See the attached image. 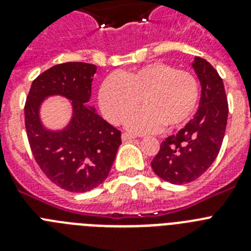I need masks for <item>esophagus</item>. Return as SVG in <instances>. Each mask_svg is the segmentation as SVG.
Instances as JSON below:
<instances>
[{
	"label": "esophagus",
	"mask_w": 251,
	"mask_h": 251,
	"mask_svg": "<svg viewBox=\"0 0 251 251\" xmlns=\"http://www.w3.org/2000/svg\"><path fill=\"white\" fill-rule=\"evenodd\" d=\"M134 138H136V136H134V134H130V133H123V134H122V139H123L124 142L130 141V139Z\"/></svg>",
	"instance_id": "34e87169"
}]
</instances>
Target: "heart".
<instances>
[{
	"mask_svg": "<svg viewBox=\"0 0 251 251\" xmlns=\"http://www.w3.org/2000/svg\"><path fill=\"white\" fill-rule=\"evenodd\" d=\"M200 97L194 74L166 63H150L110 75L98 94L100 110L110 123L121 124L139 104L143 108L126 122L133 132L176 128L191 118Z\"/></svg>",
	"mask_w": 251,
	"mask_h": 251,
	"instance_id": "1",
	"label": "heart"
}]
</instances>
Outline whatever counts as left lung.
<instances>
[{"label":"left lung","instance_id":"8db88e82","mask_svg":"<svg viewBox=\"0 0 251 251\" xmlns=\"http://www.w3.org/2000/svg\"><path fill=\"white\" fill-rule=\"evenodd\" d=\"M192 68L201 83L200 106L182 129L162 142L151 162L154 174L174 185L192 182L214 163L229 114L223 79L214 66L196 56Z\"/></svg>","mask_w":251,"mask_h":251}]
</instances>
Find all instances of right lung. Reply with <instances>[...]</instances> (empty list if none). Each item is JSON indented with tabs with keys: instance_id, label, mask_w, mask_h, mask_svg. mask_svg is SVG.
<instances>
[{
	"instance_id": "obj_1",
	"label": "right lung",
	"mask_w": 251,
	"mask_h": 251,
	"mask_svg": "<svg viewBox=\"0 0 251 251\" xmlns=\"http://www.w3.org/2000/svg\"><path fill=\"white\" fill-rule=\"evenodd\" d=\"M97 66L64 63L48 69L32 81L25 104V127L31 152L51 182L70 192H86L108 177L122 145L121 130L88 106ZM51 95L72 100L73 117L64 130H46L39 105Z\"/></svg>"
}]
</instances>
